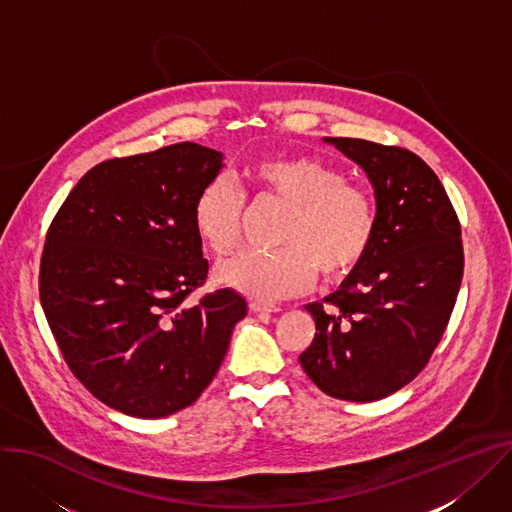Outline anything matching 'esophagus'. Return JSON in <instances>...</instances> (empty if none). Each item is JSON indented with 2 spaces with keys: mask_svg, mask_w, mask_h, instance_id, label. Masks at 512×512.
Instances as JSON below:
<instances>
[{
  "mask_svg": "<svg viewBox=\"0 0 512 512\" xmlns=\"http://www.w3.org/2000/svg\"><path fill=\"white\" fill-rule=\"evenodd\" d=\"M249 308H251V312H280V306L267 304V302H259V300L249 302Z\"/></svg>",
  "mask_w": 512,
  "mask_h": 512,
  "instance_id": "34e87169",
  "label": "esophagus"
}]
</instances>
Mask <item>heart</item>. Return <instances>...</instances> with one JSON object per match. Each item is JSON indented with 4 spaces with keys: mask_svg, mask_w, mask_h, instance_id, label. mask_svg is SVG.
<instances>
[{
    "mask_svg": "<svg viewBox=\"0 0 512 512\" xmlns=\"http://www.w3.org/2000/svg\"><path fill=\"white\" fill-rule=\"evenodd\" d=\"M257 198L288 206L273 251H245L216 267L218 282L257 300L296 296L322 282H341L367 257L378 232V206L365 185L318 157L282 153L245 171ZM247 198L230 179L206 181L192 204L200 241L226 255L241 241Z\"/></svg>",
    "mask_w": 512,
    "mask_h": 512,
    "instance_id": "b5f03b06",
    "label": "heart"
}]
</instances>
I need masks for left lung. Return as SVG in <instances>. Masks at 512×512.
<instances>
[{
	"label": "left lung",
	"instance_id": "left-lung-1",
	"mask_svg": "<svg viewBox=\"0 0 512 512\" xmlns=\"http://www.w3.org/2000/svg\"><path fill=\"white\" fill-rule=\"evenodd\" d=\"M367 173L378 232L341 288L306 310L316 335L300 355L306 376L349 402H374L429 363L463 277L461 226L435 171L408 149L327 138Z\"/></svg>",
	"mask_w": 512,
	"mask_h": 512
}]
</instances>
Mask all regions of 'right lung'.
<instances>
[{"instance_id":"obj_1","label":"right lung","mask_w":512,"mask_h":512,"mask_svg":"<svg viewBox=\"0 0 512 512\" xmlns=\"http://www.w3.org/2000/svg\"><path fill=\"white\" fill-rule=\"evenodd\" d=\"M220 169L196 143L108 159L46 232L44 316L73 376L114 410L161 418L196 402L247 314L232 290L188 302L208 275L192 204Z\"/></svg>"}]
</instances>
